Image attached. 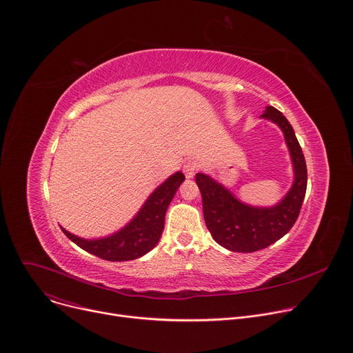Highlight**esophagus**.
<instances>
[{
	"instance_id": "obj_1",
	"label": "esophagus",
	"mask_w": 353,
	"mask_h": 353,
	"mask_svg": "<svg viewBox=\"0 0 353 353\" xmlns=\"http://www.w3.org/2000/svg\"><path fill=\"white\" fill-rule=\"evenodd\" d=\"M197 170H199L197 163H194V161H185V163H184L183 172H184V174H185L187 179H193Z\"/></svg>"
}]
</instances>
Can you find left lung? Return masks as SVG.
<instances>
[{"label":"left lung","instance_id":"8db88e82","mask_svg":"<svg viewBox=\"0 0 353 353\" xmlns=\"http://www.w3.org/2000/svg\"><path fill=\"white\" fill-rule=\"evenodd\" d=\"M261 117L283 130L292 160L294 183L283 200L272 207H254L239 200L210 176L196 174L204 221L211 237L221 247L236 252H254L283 239L295 224L307 192V163L292 126L274 106H267Z\"/></svg>","mask_w":353,"mask_h":353}]
</instances>
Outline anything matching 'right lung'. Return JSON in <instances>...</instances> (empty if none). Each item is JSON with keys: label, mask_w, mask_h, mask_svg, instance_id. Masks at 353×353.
<instances>
[{"label": "right lung", "mask_w": 353, "mask_h": 353, "mask_svg": "<svg viewBox=\"0 0 353 353\" xmlns=\"http://www.w3.org/2000/svg\"><path fill=\"white\" fill-rule=\"evenodd\" d=\"M184 174L176 172L148 197L137 214L119 231L103 239L86 240L62 228L65 236L82 250L106 261H129L143 256L159 243L164 228V217Z\"/></svg>", "instance_id": "obj_1"}]
</instances>
